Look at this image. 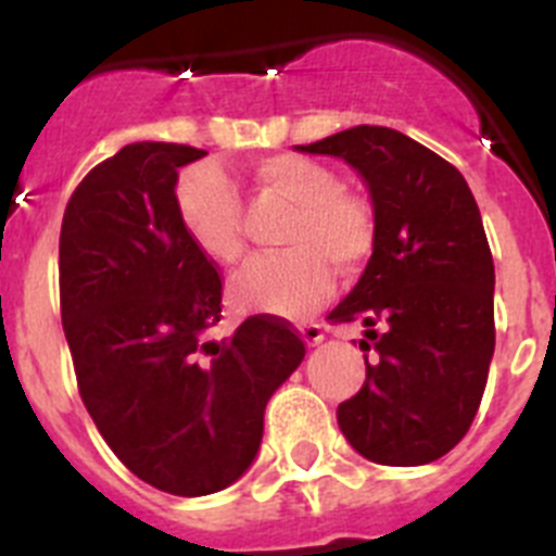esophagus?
Here are the masks:
<instances>
[{"label": "esophagus", "mask_w": 556, "mask_h": 556, "mask_svg": "<svg viewBox=\"0 0 556 556\" xmlns=\"http://www.w3.org/2000/svg\"><path fill=\"white\" fill-rule=\"evenodd\" d=\"M301 333H303V339H306V345H320L323 342L320 323H303Z\"/></svg>", "instance_id": "esophagus-1"}]
</instances>
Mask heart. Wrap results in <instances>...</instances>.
Segmentation results:
<instances>
[{"label": "heart", "mask_w": 556, "mask_h": 556, "mask_svg": "<svg viewBox=\"0 0 556 556\" xmlns=\"http://www.w3.org/2000/svg\"><path fill=\"white\" fill-rule=\"evenodd\" d=\"M255 194L289 203L281 230L287 250L255 258L233 283L239 303L262 312L301 317L326 301L333 267L353 275L376 248V211L358 191L339 186L323 161L275 152L250 164ZM175 208L191 244L214 264L233 267L244 255L242 205L225 172L191 166L175 189Z\"/></svg>", "instance_id": "1"}]
</instances>
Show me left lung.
<instances>
[{
  "mask_svg": "<svg viewBox=\"0 0 556 556\" xmlns=\"http://www.w3.org/2000/svg\"><path fill=\"white\" fill-rule=\"evenodd\" d=\"M298 150L348 161L376 211L365 275L328 314L378 339L365 384L339 404V429L378 465L440 459L468 434L495 351V269L479 205L454 164L392 127L358 125ZM358 345L370 351L367 339Z\"/></svg>",
  "mask_w": 556,
  "mask_h": 556,
  "instance_id": "obj_1",
  "label": "left lung"
}]
</instances>
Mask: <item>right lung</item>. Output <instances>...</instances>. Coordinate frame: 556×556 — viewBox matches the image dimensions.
Here are the masks:
<instances>
[{
  "label": "right lung",
  "mask_w": 556,
  "mask_h": 556,
  "mask_svg": "<svg viewBox=\"0 0 556 556\" xmlns=\"http://www.w3.org/2000/svg\"><path fill=\"white\" fill-rule=\"evenodd\" d=\"M205 150L136 141L88 172L61 225V320L77 390L130 473L172 495L233 484L258 454L264 406L306 345L253 314L233 337L223 278L175 208L178 169Z\"/></svg>",
  "instance_id": "1"
}]
</instances>
